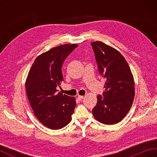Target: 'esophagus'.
<instances>
[{
  "label": "esophagus",
  "instance_id": "34e87169",
  "mask_svg": "<svg viewBox=\"0 0 157 157\" xmlns=\"http://www.w3.org/2000/svg\"><path fill=\"white\" fill-rule=\"evenodd\" d=\"M83 98H84V96H78V99L79 100V101H82V100H83Z\"/></svg>",
  "mask_w": 157,
  "mask_h": 157
}]
</instances>
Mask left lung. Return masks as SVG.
Listing matches in <instances>:
<instances>
[{
  "label": "left lung",
  "mask_w": 157,
  "mask_h": 157,
  "mask_svg": "<svg viewBox=\"0 0 157 157\" xmlns=\"http://www.w3.org/2000/svg\"><path fill=\"white\" fill-rule=\"evenodd\" d=\"M98 72L106 79L105 90L92 109L93 115L106 125L117 123L124 118L134 98V77L128 63L116 49L102 42L91 43Z\"/></svg>",
  "instance_id": "1"
}]
</instances>
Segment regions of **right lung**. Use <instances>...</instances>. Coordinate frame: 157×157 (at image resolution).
I'll return each mask as SVG.
<instances>
[{
	"mask_svg": "<svg viewBox=\"0 0 157 157\" xmlns=\"http://www.w3.org/2000/svg\"><path fill=\"white\" fill-rule=\"evenodd\" d=\"M77 44H63L42 53L35 59L25 82L28 98L34 115L52 129L64 128L71 121L75 98L57 92L63 81L62 66Z\"/></svg>",
	"mask_w": 157,
	"mask_h": 157,
	"instance_id": "1",
	"label": "right lung"
}]
</instances>
